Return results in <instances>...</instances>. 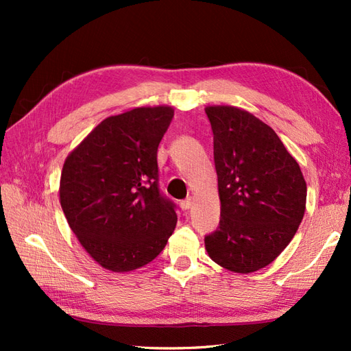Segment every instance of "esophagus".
Segmentation results:
<instances>
[{
	"instance_id": "34e87169",
	"label": "esophagus",
	"mask_w": 351,
	"mask_h": 351,
	"mask_svg": "<svg viewBox=\"0 0 351 351\" xmlns=\"http://www.w3.org/2000/svg\"><path fill=\"white\" fill-rule=\"evenodd\" d=\"M191 204H193V199H191V197H187V199H184V200H181V204H180V206H181V210H182V211H187V210H190V206H191Z\"/></svg>"
}]
</instances>
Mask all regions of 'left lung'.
I'll list each match as a JSON object with an SVG mask.
<instances>
[{"instance_id": "left-lung-1", "label": "left lung", "mask_w": 351, "mask_h": 351, "mask_svg": "<svg viewBox=\"0 0 351 351\" xmlns=\"http://www.w3.org/2000/svg\"><path fill=\"white\" fill-rule=\"evenodd\" d=\"M219 178L220 226L205 238L215 264L253 273L271 264L306 210L299 162L270 126L232 106H208Z\"/></svg>"}]
</instances>
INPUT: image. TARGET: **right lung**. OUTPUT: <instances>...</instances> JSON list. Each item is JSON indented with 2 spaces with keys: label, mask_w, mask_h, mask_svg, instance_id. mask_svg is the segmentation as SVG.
I'll return each instance as SVG.
<instances>
[{
  "label": "right lung",
  "mask_w": 351,
  "mask_h": 351,
  "mask_svg": "<svg viewBox=\"0 0 351 351\" xmlns=\"http://www.w3.org/2000/svg\"><path fill=\"white\" fill-rule=\"evenodd\" d=\"M173 107L110 116L66 156L60 205L80 244L102 268L126 273L160 255L176 226L158 190L156 151Z\"/></svg>",
  "instance_id": "right-lung-1"
}]
</instances>
